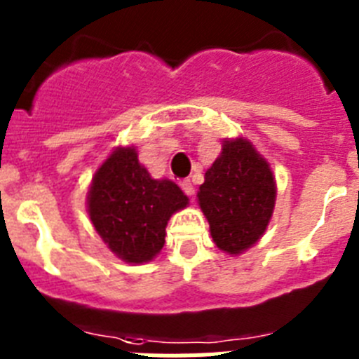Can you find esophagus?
<instances>
[{"label":"esophagus","instance_id":"obj_1","mask_svg":"<svg viewBox=\"0 0 359 359\" xmlns=\"http://www.w3.org/2000/svg\"><path fill=\"white\" fill-rule=\"evenodd\" d=\"M182 189H183V192H185L187 196H190V198H192V196H194V185H192V182H190V180H185V182L182 183Z\"/></svg>","mask_w":359,"mask_h":359}]
</instances>
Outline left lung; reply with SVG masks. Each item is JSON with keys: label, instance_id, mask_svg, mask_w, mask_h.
<instances>
[{"label": "left lung", "instance_id": "left-lung-1", "mask_svg": "<svg viewBox=\"0 0 359 359\" xmlns=\"http://www.w3.org/2000/svg\"><path fill=\"white\" fill-rule=\"evenodd\" d=\"M275 198L269 163L246 138L224 140L198 192L215 246L230 255L246 252L261 239L273 215Z\"/></svg>", "mask_w": 359, "mask_h": 359}]
</instances>
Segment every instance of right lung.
I'll return each instance as SVG.
<instances>
[{"mask_svg":"<svg viewBox=\"0 0 359 359\" xmlns=\"http://www.w3.org/2000/svg\"><path fill=\"white\" fill-rule=\"evenodd\" d=\"M189 198L170 180H152L138 152L116 147L95 172L88 214L107 248L131 264L152 261L165 244V226Z\"/></svg>","mask_w":359,"mask_h":359,"instance_id":"1","label":"right lung"}]
</instances>
